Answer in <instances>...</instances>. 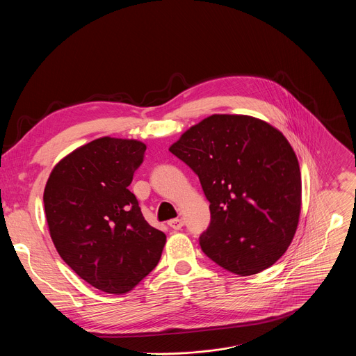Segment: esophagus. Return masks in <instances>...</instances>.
Masks as SVG:
<instances>
[{"label": "esophagus", "mask_w": 356, "mask_h": 356, "mask_svg": "<svg viewBox=\"0 0 356 356\" xmlns=\"http://www.w3.org/2000/svg\"><path fill=\"white\" fill-rule=\"evenodd\" d=\"M168 224H169V227L173 228V229H180V228L183 227V220H181V218H173V220H170Z\"/></svg>", "instance_id": "1"}]
</instances>
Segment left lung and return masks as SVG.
I'll use <instances>...</instances> for the list:
<instances>
[{"label": "left lung", "mask_w": 356, "mask_h": 356, "mask_svg": "<svg viewBox=\"0 0 356 356\" xmlns=\"http://www.w3.org/2000/svg\"><path fill=\"white\" fill-rule=\"evenodd\" d=\"M169 150L198 176L210 201L202 252L239 276L272 266L291 243L301 210L300 166L284 135L249 115L214 114Z\"/></svg>", "instance_id": "left-lung-1"}]
</instances>
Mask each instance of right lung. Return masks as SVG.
<instances>
[{
	"label": "right lung",
	"mask_w": 356,
	"mask_h": 356,
	"mask_svg": "<svg viewBox=\"0 0 356 356\" xmlns=\"http://www.w3.org/2000/svg\"><path fill=\"white\" fill-rule=\"evenodd\" d=\"M145 150L135 139L98 138L65 156L44 187V214L56 250L101 291L132 290L158 265L166 243L128 190Z\"/></svg>",
	"instance_id": "add662e5"
}]
</instances>
